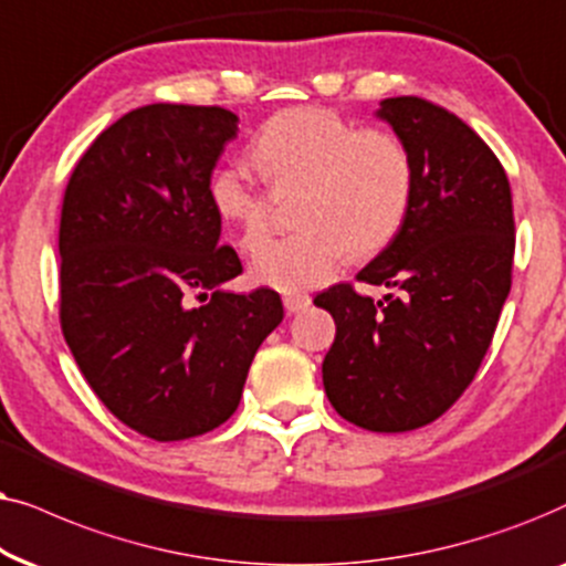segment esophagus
<instances>
[{"label": "esophagus", "mask_w": 566, "mask_h": 566, "mask_svg": "<svg viewBox=\"0 0 566 566\" xmlns=\"http://www.w3.org/2000/svg\"><path fill=\"white\" fill-rule=\"evenodd\" d=\"M282 303H284V311H287L290 315H295V313L307 311V305H311V297H307V295H284Z\"/></svg>", "instance_id": "obj_1"}]
</instances>
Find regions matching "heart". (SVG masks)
Segmentation results:
<instances>
[{"label": "heart", "instance_id": "heart-1", "mask_svg": "<svg viewBox=\"0 0 566 566\" xmlns=\"http://www.w3.org/2000/svg\"><path fill=\"white\" fill-rule=\"evenodd\" d=\"M269 191H300L297 232L269 240L251 259L253 282L297 292L328 282L346 255L367 259L398 235L413 196L409 147L386 129H357L334 111L300 105L269 118L251 145ZM209 201L238 248L251 251L269 228V199L243 170L209 178Z\"/></svg>", "mask_w": 566, "mask_h": 566}]
</instances>
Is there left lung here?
Returning a JSON list of instances; mask_svg holds the SVG:
<instances>
[{"label": "left lung", "instance_id": "8db88e82", "mask_svg": "<svg viewBox=\"0 0 566 566\" xmlns=\"http://www.w3.org/2000/svg\"><path fill=\"white\" fill-rule=\"evenodd\" d=\"M413 160L409 214L357 282L313 300L334 315L323 388L338 417L409 432L442 417L476 378L512 284L515 217L507 172L455 113L417 95L380 103Z\"/></svg>", "mask_w": 566, "mask_h": 566}]
</instances>
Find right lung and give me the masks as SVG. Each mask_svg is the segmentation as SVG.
Masks as SVG:
<instances>
[{
  "label": "right lung",
  "mask_w": 566,
  "mask_h": 566,
  "mask_svg": "<svg viewBox=\"0 0 566 566\" xmlns=\"http://www.w3.org/2000/svg\"><path fill=\"white\" fill-rule=\"evenodd\" d=\"M235 134L220 105H145L97 134L64 191V338L105 409L157 442L228 421L284 318L274 290H220L243 263L220 245L209 178Z\"/></svg>",
  "instance_id": "add662e5"
}]
</instances>
